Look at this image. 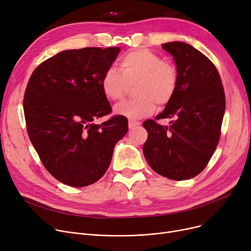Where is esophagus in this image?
Masks as SVG:
<instances>
[{"instance_id":"esophagus-1","label":"esophagus","mask_w":251,"mask_h":251,"mask_svg":"<svg viewBox=\"0 0 251 251\" xmlns=\"http://www.w3.org/2000/svg\"><path fill=\"white\" fill-rule=\"evenodd\" d=\"M139 124H140L139 122H134V121H130V122H129V125H128V126H129V129H130V130H132V129H134L135 127H137V126H138Z\"/></svg>"}]
</instances>
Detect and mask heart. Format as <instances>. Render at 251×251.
<instances>
[{
	"label": "heart",
	"instance_id": "obj_1",
	"mask_svg": "<svg viewBox=\"0 0 251 251\" xmlns=\"http://www.w3.org/2000/svg\"><path fill=\"white\" fill-rule=\"evenodd\" d=\"M120 71L115 67L105 69L101 77L104 96L119 100L126 95L129 85H133L134 100L117 104L114 112L131 121L151 115L155 103L164 107L174 97L178 84V71L155 52L147 49L133 50L120 60Z\"/></svg>",
	"mask_w": 251,
	"mask_h": 251
}]
</instances>
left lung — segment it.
Wrapping results in <instances>:
<instances>
[{
    "instance_id": "1",
    "label": "left lung",
    "mask_w": 251,
    "mask_h": 251,
    "mask_svg": "<svg viewBox=\"0 0 251 251\" xmlns=\"http://www.w3.org/2000/svg\"><path fill=\"white\" fill-rule=\"evenodd\" d=\"M162 47L174 59L178 84L155 120H173L169 127L154 120L143 122L149 135L142 150L157 174L171 180H188L206 167L218 147L225 94L215 65L199 50L182 42Z\"/></svg>"
}]
</instances>
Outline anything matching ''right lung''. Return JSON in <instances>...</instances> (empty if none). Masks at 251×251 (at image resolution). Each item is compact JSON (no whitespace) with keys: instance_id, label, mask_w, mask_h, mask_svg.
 Masks as SVG:
<instances>
[{"instance_id":"obj_1","label":"right lung","mask_w":251,"mask_h":251,"mask_svg":"<svg viewBox=\"0 0 251 251\" xmlns=\"http://www.w3.org/2000/svg\"><path fill=\"white\" fill-rule=\"evenodd\" d=\"M120 49L67 50L43 62L25 90L23 108L29 139L49 173L73 187L100 180L108 170L116 143L128 120L114 116L101 77Z\"/></svg>"}]
</instances>
